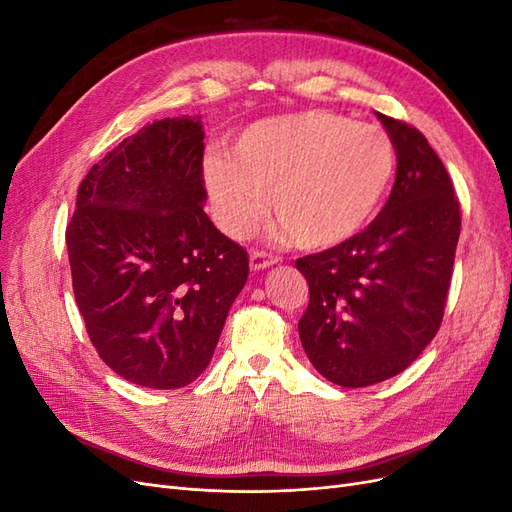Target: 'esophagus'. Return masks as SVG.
<instances>
[{
  "label": "esophagus",
  "instance_id": "34e87169",
  "mask_svg": "<svg viewBox=\"0 0 512 512\" xmlns=\"http://www.w3.org/2000/svg\"><path fill=\"white\" fill-rule=\"evenodd\" d=\"M277 262H280V258L273 256V254H267V252L254 250V252L250 254V269H252V271H262V269L277 265Z\"/></svg>",
  "mask_w": 512,
  "mask_h": 512
}]
</instances>
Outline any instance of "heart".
Returning a JSON list of instances; mask_svg holds the SVG:
<instances>
[{"label":"heart","mask_w":512,"mask_h":512,"mask_svg":"<svg viewBox=\"0 0 512 512\" xmlns=\"http://www.w3.org/2000/svg\"><path fill=\"white\" fill-rule=\"evenodd\" d=\"M391 134L329 111L260 119L205 160L215 222L243 237L269 207L288 241L305 250L337 245L376 213L395 175Z\"/></svg>","instance_id":"obj_1"}]
</instances>
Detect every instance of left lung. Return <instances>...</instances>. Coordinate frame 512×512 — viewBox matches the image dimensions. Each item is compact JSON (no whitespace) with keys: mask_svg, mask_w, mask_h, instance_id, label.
Masks as SVG:
<instances>
[{"mask_svg":"<svg viewBox=\"0 0 512 512\" xmlns=\"http://www.w3.org/2000/svg\"><path fill=\"white\" fill-rule=\"evenodd\" d=\"M376 115L397 151L389 200L359 235L297 260L309 284L303 350L346 389L401 374L436 337L461 230L453 181L427 138Z\"/></svg>","mask_w":512,"mask_h":512,"instance_id":"1","label":"left lung"}]
</instances>
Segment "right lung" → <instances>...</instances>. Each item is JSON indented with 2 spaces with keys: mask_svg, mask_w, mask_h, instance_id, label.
I'll return each mask as SVG.
<instances>
[{
  "mask_svg": "<svg viewBox=\"0 0 512 512\" xmlns=\"http://www.w3.org/2000/svg\"><path fill=\"white\" fill-rule=\"evenodd\" d=\"M200 117L153 121L91 166L66 228L72 288L115 374L181 389L207 369L250 258L205 213Z\"/></svg>",
  "mask_w": 512,
  "mask_h": 512,
  "instance_id": "1",
  "label": "right lung"
}]
</instances>
